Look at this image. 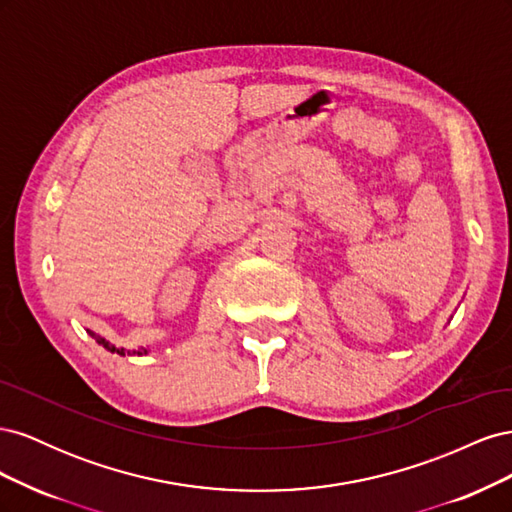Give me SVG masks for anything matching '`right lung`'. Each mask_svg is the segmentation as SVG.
Returning <instances> with one entry per match:
<instances>
[{
	"label": "right lung",
	"instance_id": "obj_1",
	"mask_svg": "<svg viewBox=\"0 0 512 512\" xmlns=\"http://www.w3.org/2000/svg\"><path fill=\"white\" fill-rule=\"evenodd\" d=\"M91 337H96V342L100 344V346H104L108 352H117V354H121V356H126V354H130V352H126V350H123V348H115L111 342H106V339L104 337H98V335H94V333H91ZM136 354V352H134ZM138 354H143V352H138ZM145 354H147V350H145Z\"/></svg>",
	"mask_w": 512,
	"mask_h": 512
}]
</instances>
